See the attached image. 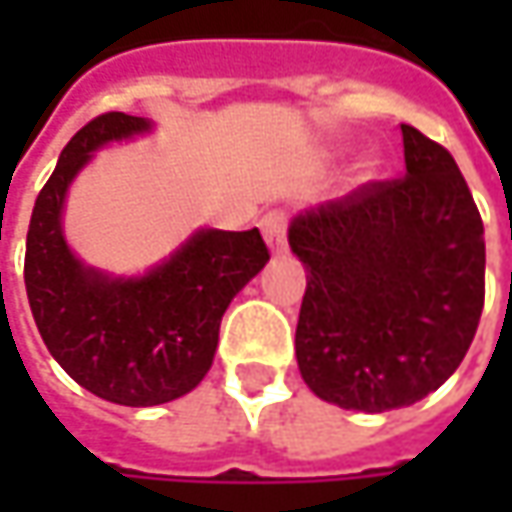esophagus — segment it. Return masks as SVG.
Wrapping results in <instances>:
<instances>
[{
    "instance_id": "1",
    "label": "esophagus",
    "mask_w": 512,
    "mask_h": 512,
    "mask_svg": "<svg viewBox=\"0 0 512 512\" xmlns=\"http://www.w3.org/2000/svg\"><path fill=\"white\" fill-rule=\"evenodd\" d=\"M262 233L270 253H285L287 247V216L282 210H270L262 216Z\"/></svg>"
}]
</instances>
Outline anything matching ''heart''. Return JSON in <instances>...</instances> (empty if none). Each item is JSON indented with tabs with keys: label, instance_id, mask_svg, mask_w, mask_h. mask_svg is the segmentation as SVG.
Wrapping results in <instances>:
<instances>
[{
	"label": "heart",
	"instance_id": "b5f03b06",
	"mask_svg": "<svg viewBox=\"0 0 512 512\" xmlns=\"http://www.w3.org/2000/svg\"><path fill=\"white\" fill-rule=\"evenodd\" d=\"M370 168H373V159H370V156H364L362 162H359V173H362V176H367V173H370Z\"/></svg>",
	"mask_w": 512,
	"mask_h": 512
}]
</instances>
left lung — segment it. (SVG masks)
Masks as SVG:
<instances>
[{
    "label": "left lung",
    "mask_w": 512,
    "mask_h": 512,
    "mask_svg": "<svg viewBox=\"0 0 512 512\" xmlns=\"http://www.w3.org/2000/svg\"><path fill=\"white\" fill-rule=\"evenodd\" d=\"M404 176L299 213L287 242L307 267L296 359L344 410L384 413L439 390L484 307V225L462 170L402 125Z\"/></svg>",
    "instance_id": "obj_1"
}]
</instances>
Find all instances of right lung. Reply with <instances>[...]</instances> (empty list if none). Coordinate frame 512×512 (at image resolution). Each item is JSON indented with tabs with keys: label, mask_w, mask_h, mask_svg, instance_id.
<instances>
[{
	"label": "right lung",
	"mask_w": 512,
	"mask_h": 512,
	"mask_svg": "<svg viewBox=\"0 0 512 512\" xmlns=\"http://www.w3.org/2000/svg\"><path fill=\"white\" fill-rule=\"evenodd\" d=\"M145 130L148 119L119 110L90 119L36 196L25 250L28 302L50 356L93 396L125 407L173 402L205 379L227 305L270 259L259 227L196 230L168 262L133 279L70 253L62 236L70 182L102 145Z\"/></svg>",
	"instance_id": "obj_1"
}]
</instances>
